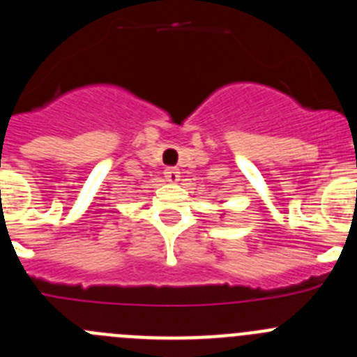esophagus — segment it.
Segmentation results:
<instances>
[{
    "label": "esophagus",
    "mask_w": 357,
    "mask_h": 357,
    "mask_svg": "<svg viewBox=\"0 0 357 357\" xmlns=\"http://www.w3.org/2000/svg\"><path fill=\"white\" fill-rule=\"evenodd\" d=\"M165 174V179H167L169 183H178L179 181V171L176 167H167L164 171Z\"/></svg>",
    "instance_id": "esophagus-1"
}]
</instances>
